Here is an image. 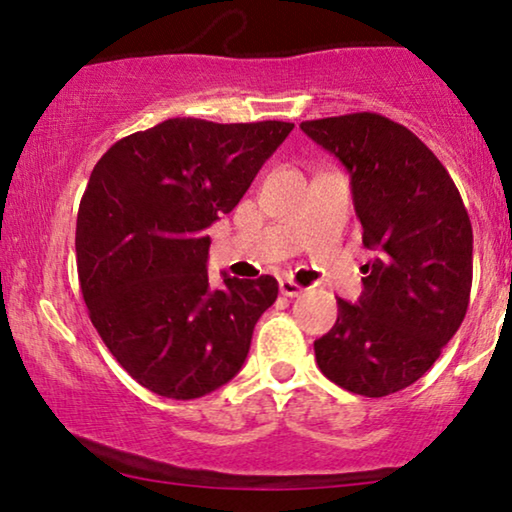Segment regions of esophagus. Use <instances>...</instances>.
<instances>
[{
  "mask_svg": "<svg viewBox=\"0 0 512 512\" xmlns=\"http://www.w3.org/2000/svg\"><path fill=\"white\" fill-rule=\"evenodd\" d=\"M279 291H282V296L286 298H298L300 293H303V286L293 282V279H279Z\"/></svg>",
  "mask_w": 512,
  "mask_h": 512,
  "instance_id": "obj_1",
  "label": "esophagus"
}]
</instances>
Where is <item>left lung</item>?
<instances>
[{
    "label": "left lung",
    "instance_id": "1",
    "mask_svg": "<svg viewBox=\"0 0 512 512\" xmlns=\"http://www.w3.org/2000/svg\"><path fill=\"white\" fill-rule=\"evenodd\" d=\"M349 172L363 247L356 303L314 340L317 363L338 387L368 398L417 382L459 331L473 282V228L443 163L422 139L380 114L300 123Z\"/></svg>",
    "mask_w": 512,
    "mask_h": 512
}]
</instances>
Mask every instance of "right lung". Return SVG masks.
<instances>
[{
    "label": "right lung",
    "instance_id": "right-lung-1",
    "mask_svg": "<svg viewBox=\"0 0 512 512\" xmlns=\"http://www.w3.org/2000/svg\"><path fill=\"white\" fill-rule=\"evenodd\" d=\"M293 123L170 118L97 160L76 216L90 321L153 394L200 398L240 373L277 279L207 275L209 235L233 212Z\"/></svg>",
    "mask_w": 512,
    "mask_h": 512
}]
</instances>
